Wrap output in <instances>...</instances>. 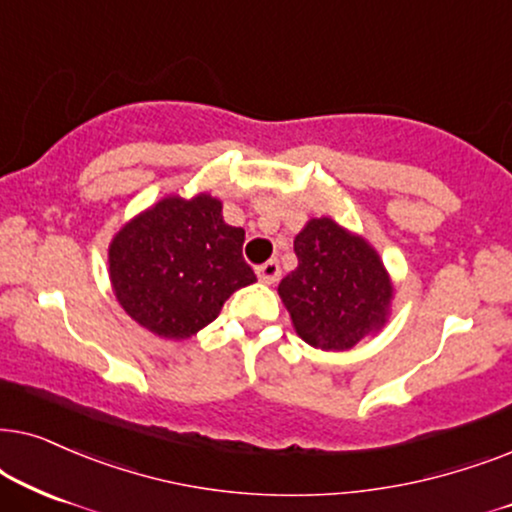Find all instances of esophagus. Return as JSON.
<instances>
[{
    "label": "esophagus",
    "mask_w": 512,
    "mask_h": 512,
    "mask_svg": "<svg viewBox=\"0 0 512 512\" xmlns=\"http://www.w3.org/2000/svg\"><path fill=\"white\" fill-rule=\"evenodd\" d=\"M257 278H260V283L264 285H274L278 278H281V267H278L276 260L264 262L262 267H257Z\"/></svg>",
    "instance_id": "esophagus-1"
}]
</instances>
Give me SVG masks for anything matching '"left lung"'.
Wrapping results in <instances>:
<instances>
[{
    "label": "left lung",
    "instance_id": "1",
    "mask_svg": "<svg viewBox=\"0 0 512 512\" xmlns=\"http://www.w3.org/2000/svg\"><path fill=\"white\" fill-rule=\"evenodd\" d=\"M297 269L278 285L292 327L320 351H349L391 318L393 278L365 236L311 217L295 236Z\"/></svg>",
    "mask_w": 512,
    "mask_h": 512
}]
</instances>
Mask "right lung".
<instances>
[{"instance_id": "add662e5", "label": "right lung", "mask_w": 512, "mask_h": 512, "mask_svg": "<svg viewBox=\"0 0 512 512\" xmlns=\"http://www.w3.org/2000/svg\"><path fill=\"white\" fill-rule=\"evenodd\" d=\"M245 231L208 192L168 194L131 217L107 250L109 283L128 316L161 339H189L220 316L236 290L257 281L241 248Z\"/></svg>"}]
</instances>
